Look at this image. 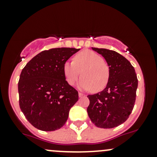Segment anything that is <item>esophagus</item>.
Instances as JSON below:
<instances>
[{"label":"esophagus","instance_id":"obj_1","mask_svg":"<svg viewBox=\"0 0 157 157\" xmlns=\"http://www.w3.org/2000/svg\"><path fill=\"white\" fill-rule=\"evenodd\" d=\"M78 95H79V97H83V96H85V95L83 94V93H79Z\"/></svg>","mask_w":157,"mask_h":157}]
</instances>
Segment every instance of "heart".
<instances>
[{
    "label": "heart",
    "mask_w": 157,
    "mask_h": 157,
    "mask_svg": "<svg viewBox=\"0 0 157 157\" xmlns=\"http://www.w3.org/2000/svg\"><path fill=\"white\" fill-rule=\"evenodd\" d=\"M63 72L67 83L74 86L80 74L83 76L78 86L81 90L100 91L108 83L110 70L103 58L90 50L77 53L73 61H66L63 65Z\"/></svg>",
    "instance_id": "heart-1"
}]
</instances>
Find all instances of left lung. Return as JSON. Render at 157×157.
<instances>
[{
  "instance_id": "left-lung-1",
  "label": "left lung",
  "mask_w": 157,
  "mask_h": 157,
  "mask_svg": "<svg viewBox=\"0 0 157 157\" xmlns=\"http://www.w3.org/2000/svg\"><path fill=\"white\" fill-rule=\"evenodd\" d=\"M104 57L110 70L106 87L88 95V115L98 128H112L124 123L134 106L137 80L135 70L124 56L105 48H92Z\"/></svg>"
}]
</instances>
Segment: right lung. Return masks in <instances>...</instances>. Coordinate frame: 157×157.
I'll list each match as a JSON object with an SVG mask.
<instances>
[{
    "mask_svg": "<svg viewBox=\"0 0 157 157\" xmlns=\"http://www.w3.org/2000/svg\"><path fill=\"white\" fill-rule=\"evenodd\" d=\"M80 48H56L40 52L22 70L18 83L20 107L37 129H60L78 100V92L67 83L64 63Z\"/></svg>",
    "mask_w": 157,
    "mask_h": 157,
    "instance_id": "right-lung-1",
    "label": "right lung"
}]
</instances>
